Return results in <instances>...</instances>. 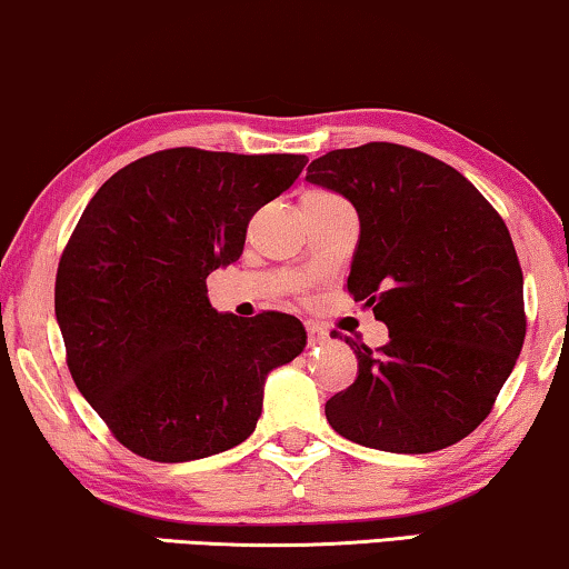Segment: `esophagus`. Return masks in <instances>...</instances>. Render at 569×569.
<instances>
[{
    "instance_id": "obj_1",
    "label": "esophagus",
    "mask_w": 569,
    "mask_h": 569,
    "mask_svg": "<svg viewBox=\"0 0 569 569\" xmlns=\"http://www.w3.org/2000/svg\"><path fill=\"white\" fill-rule=\"evenodd\" d=\"M307 338L311 346H319V342H327V330L315 322H307Z\"/></svg>"
}]
</instances>
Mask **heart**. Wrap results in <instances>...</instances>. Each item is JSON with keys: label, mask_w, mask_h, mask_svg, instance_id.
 Returning <instances> with one entry per match:
<instances>
[{"label": "heart", "mask_w": 569, "mask_h": 569, "mask_svg": "<svg viewBox=\"0 0 569 569\" xmlns=\"http://www.w3.org/2000/svg\"><path fill=\"white\" fill-rule=\"evenodd\" d=\"M311 193H315V196H330V193H322V190H311Z\"/></svg>", "instance_id": "heart-1"}]
</instances>
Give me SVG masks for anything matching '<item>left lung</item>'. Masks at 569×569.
Segmentation results:
<instances>
[{
    "label": "left lung",
    "instance_id": "1",
    "mask_svg": "<svg viewBox=\"0 0 569 569\" xmlns=\"http://www.w3.org/2000/svg\"><path fill=\"white\" fill-rule=\"evenodd\" d=\"M307 180L356 206L348 293L389 327L376 350L346 338L358 376L327 399V422L391 453L467 438L526 338L523 270L506 221L451 164L402 143L327 151Z\"/></svg>",
    "mask_w": 569,
    "mask_h": 569
}]
</instances>
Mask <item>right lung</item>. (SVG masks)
<instances>
[{"mask_svg": "<svg viewBox=\"0 0 569 569\" xmlns=\"http://www.w3.org/2000/svg\"><path fill=\"white\" fill-rule=\"evenodd\" d=\"M303 154L162 149L87 203L56 273L67 366L128 451L178 463L234 448L258 426L262 383L307 346L283 311L219 315L206 278L237 262L262 206Z\"/></svg>", "mask_w": 569, "mask_h": 569, "instance_id": "add662e5", "label": "right lung"}]
</instances>
